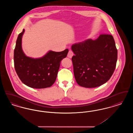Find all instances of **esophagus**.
I'll list each match as a JSON object with an SVG mask.
<instances>
[{
  "label": "esophagus",
  "instance_id": "34e87169",
  "mask_svg": "<svg viewBox=\"0 0 133 133\" xmlns=\"http://www.w3.org/2000/svg\"><path fill=\"white\" fill-rule=\"evenodd\" d=\"M73 55H74V53H73V51L70 50L69 51V52H68L67 56H68V57L71 58H72V57L73 56Z\"/></svg>",
  "mask_w": 133,
  "mask_h": 133
}]
</instances>
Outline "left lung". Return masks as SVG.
I'll list each match as a JSON object with an SVG mask.
<instances>
[{
    "instance_id": "left-lung-1",
    "label": "left lung",
    "mask_w": 133,
    "mask_h": 133,
    "mask_svg": "<svg viewBox=\"0 0 133 133\" xmlns=\"http://www.w3.org/2000/svg\"><path fill=\"white\" fill-rule=\"evenodd\" d=\"M72 58L76 82L85 88H95L107 82L116 68L117 49L112 35L102 34L72 45Z\"/></svg>"
}]
</instances>
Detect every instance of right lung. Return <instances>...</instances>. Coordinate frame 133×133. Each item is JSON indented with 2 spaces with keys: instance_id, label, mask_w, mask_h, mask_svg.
<instances>
[{
  "instance_id": "add662e5",
  "label": "right lung",
  "mask_w": 133,
  "mask_h": 133,
  "mask_svg": "<svg viewBox=\"0 0 133 133\" xmlns=\"http://www.w3.org/2000/svg\"><path fill=\"white\" fill-rule=\"evenodd\" d=\"M24 29L18 36L14 51L16 72L22 82L35 89L51 87L56 79L61 61L66 57L68 49L61 52L49 51L43 57L32 58L23 52L21 42Z\"/></svg>"
}]
</instances>
